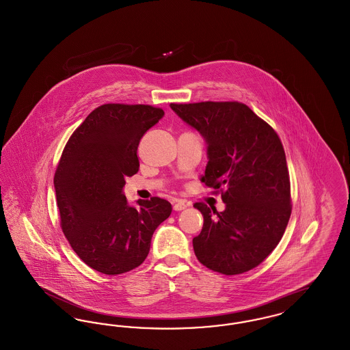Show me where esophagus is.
Returning <instances> with one entry per match:
<instances>
[{
    "instance_id": "esophagus-1",
    "label": "esophagus",
    "mask_w": 350,
    "mask_h": 350,
    "mask_svg": "<svg viewBox=\"0 0 350 350\" xmlns=\"http://www.w3.org/2000/svg\"><path fill=\"white\" fill-rule=\"evenodd\" d=\"M187 207V203L183 200H176L173 202V208L176 210V211H183Z\"/></svg>"
}]
</instances>
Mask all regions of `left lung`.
Wrapping results in <instances>:
<instances>
[{
    "mask_svg": "<svg viewBox=\"0 0 350 350\" xmlns=\"http://www.w3.org/2000/svg\"><path fill=\"white\" fill-rule=\"evenodd\" d=\"M207 143L200 181L221 193L226 210L194 204L203 227L193 239L204 267L234 275L258 267L282 239L291 215L290 177L281 139L241 102L170 103Z\"/></svg>",
    "mask_w": 350,
    "mask_h": 350,
    "instance_id": "obj_1",
    "label": "left lung"
}]
</instances>
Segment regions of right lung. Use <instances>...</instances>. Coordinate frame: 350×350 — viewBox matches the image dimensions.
Returning <instances> with one entry per match:
<instances>
[{
	"label": "right lung",
	"mask_w": 350,
	"mask_h": 350,
	"mask_svg": "<svg viewBox=\"0 0 350 350\" xmlns=\"http://www.w3.org/2000/svg\"><path fill=\"white\" fill-rule=\"evenodd\" d=\"M164 117L150 105L106 103L93 110L69 137L53 185L60 226L88 267L107 275L143 264L154 230L172 204L153 197L129 204L126 177L139 170L137 146Z\"/></svg>",
	"instance_id": "add662e5"
}]
</instances>
